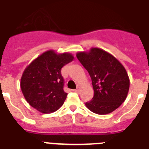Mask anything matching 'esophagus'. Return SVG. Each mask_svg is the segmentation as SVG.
Segmentation results:
<instances>
[{"label": "esophagus", "instance_id": "34e87169", "mask_svg": "<svg viewBox=\"0 0 149 149\" xmlns=\"http://www.w3.org/2000/svg\"><path fill=\"white\" fill-rule=\"evenodd\" d=\"M73 91H74V92H77V93H79V91H80V88H77V89H74V90H73Z\"/></svg>", "mask_w": 149, "mask_h": 149}]
</instances>
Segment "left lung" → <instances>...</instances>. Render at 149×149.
Wrapping results in <instances>:
<instances>
[{
	"label": "left lung",
	"mask_w": 149,
	"mask_h": 149,
	"mask_svg": "<svg viewBox=\"0 0 149 149\" xmlns=\"http://www.w3.org/2000/svg\"><path fill=\"white\" fill-rule=\"evenodd\" d=\"M77 59L88 71L94 97L86 103L90 111L107 114L121 106L127 97L130 80L125 67L115 57L100 48L79 52Z\"/></svg>",
	"instance_id": "obj_1"
}]
</instances>
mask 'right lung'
<instances>
[{"instance_id":"add662e5","label":"right lung","mask_w":149,"mask_h":149,"mask_svg":"<svg viewBox=\"0 0 149 149\" xmlns=\"http://www.w3.org/2000/svg\"><path fill=\"white\" fill-rule=\"evenodd\" d=\"M73 60L71 53L58 54L51 49L27 65L20 79V88L30 106L44 114L54 112L62 106L67 93L63 91L61 71Z\"/></svg>"}]
</instances>
